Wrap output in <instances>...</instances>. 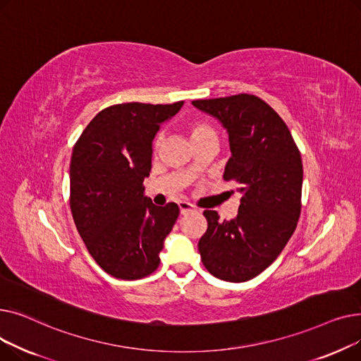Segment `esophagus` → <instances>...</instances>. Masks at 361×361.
Segmentation results:
<instances>
[{
	"mask_svg": "<svg viewBox=\"0 0 361 361\" xmlns=\"http://www.w3.org/2000/svg\"><path fill=\"white\" fill-rule=\"evenodd\" d=\"M178 207H180L181 215H187V214H190V212H195V211H196L195 206H193L192 203L184 202V200H181V202L178 203Z\"/></svg>",
	"mask_w": 361,
	"mask_h": 361,
	"instance_id": "esophagus-1",
	"label": "esophagus"
}]
</instances>
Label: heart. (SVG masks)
Instances as JSON below:
<instances>
[{"label":"heart","instance_id":"heart-1","mask_svg":"<svg viewBox=\"0 0 361 361\" xmlns=\"http://www.w3.org/2000/svg\"><path fill=\"white\" fill-rule=\"evenodd\" d=\"M209 135H215V131L212 127H209L204 123H195L190 126V137H192V142L193 140H197V139H202L204 136H209ZM161 142H162V136L159 135L155 140V147L158 149L161 146Z\"/></svg>","mask_w":361,"mask_h":361}]
</instances>
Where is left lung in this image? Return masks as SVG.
<instances>
[{
  "mask_svg": "<svg viewBox=\"0 0 361 361\" xmlns=\"http://www.w3.org/2000/svg\"><path fill=\"white\" fill-rule=\"evenodd\" d=\"M197 109L228 133L231 158L224 180L241 195L238 214L221 221L204 211L207 230L199 240L204 268L228 282H245L267 269L291 238L301 211L302 164L291 133L255 94L199 99Z\"/></svg>",
  "mask_w": 361,
  "mask_h": 361,
  "instance_id": "obj_1",
  "label": "left lung"
}]
</instances>
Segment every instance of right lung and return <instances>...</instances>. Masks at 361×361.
<instances>
[{"label": "right lung", "instance_id": "obj_1", "mask_svg": "<svg viewBox=\"0 0 361 361\" xmlns=\"http://www.w3.org/2000/svg\"><path fill=\"white\" fill-rule=\"evenodd\" d=\"M169 105L118 104L97 114L73 147L70 207L90 256L109 275L140 279L159 267L164 240L180 209L145 196L152 142L161 124L181 109Z\"/></svg>", "mask_w": 361, "mask_h": 361}]
</instances>
